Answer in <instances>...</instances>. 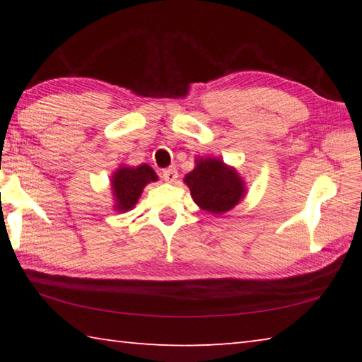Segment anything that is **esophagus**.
Instances as JSON below:
<instances>
[{"instance_id": "obj_1", "label": "esophagus", "mask_w": 362, "mask_h": 362, "mask_svg": "<svg viewBox=\"0 0 362 362\" xmlns=\"http://www.w3.org/2000/svg\"><path fill=\"white\" fill-rule=\"evenodd\" d=\"M177 177H179V174H177V169L175 168H170V169H164L163 170V179L169 182V183H174L177 180Z\"/></svg>"}]
</instances>
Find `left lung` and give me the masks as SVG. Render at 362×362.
Returning <instances> with one entry per match:
<instances>
[{
  "mask_svg": "<svg viewBox=\"0 0 362 362\" xmlns=\"http://www.w3.org/2000/svg\"><path fill=\"white\" fill-rule=\"evenodd\" d=\"M183 182L189 188L194 203L211 214L233 209L246 194L244 180L236 169L216 158L196 159V168L185 175Z\"/></svg>",
  "mask_w": 362,
  "mask_h": 362,
  "instance_id": "obj_1",
  "label": "left lung"
}]
</instances>
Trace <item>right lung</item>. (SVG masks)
Wrapping results in <instances>:
<instances>
[{
  "label": "right lung",
  "mask_w": 362,
  "mask_h": 362,
  "mask_svg": "<svg viewBox=\"0 0 362 362\" xmlns=\"http://www.w3.org/2000/svg\"><path fill=\"white\" fill-rule=\"evenodd\" d=\"M156 180L158 175L148 164H142L137 168H119L112 175L115 209L119 212L131 211L137 204L146 183Z\"/></svg>",
  "instance_id": "add662e5"
}]
</instances>
